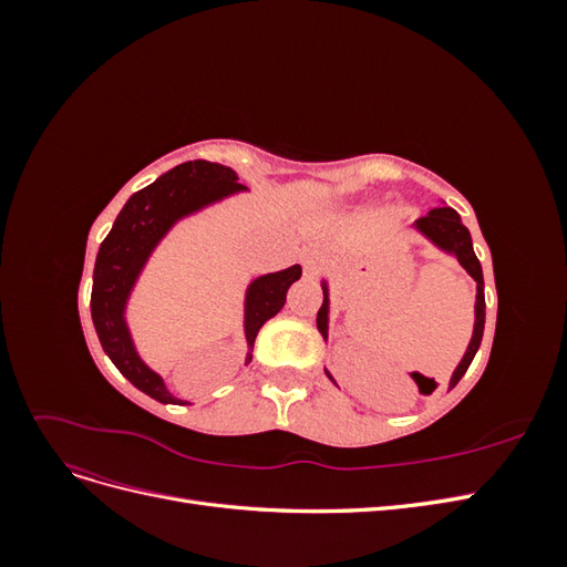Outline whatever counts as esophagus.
I'll list each match as a JSON object with an SVG mask.
<instances>
[{
    "mask_svg": "<svg viewBox=\"0 0 567 567\" xmlns=\"http://www.w3.org/2000/svg\"><path fill=\"white\" fill-rule=\"evenodd\" d=\"M321 257L319 255H307L305 257V277H310V279H315L317 274L321 271Z\"/></svg>",
    "mask_w": 567,
    "mask_h": 567,
    "instance_id": "esophagus-1",
    "label": "esophagus"
}]
</instances>
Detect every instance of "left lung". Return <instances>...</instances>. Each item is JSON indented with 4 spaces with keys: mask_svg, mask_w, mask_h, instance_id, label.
Returning <instances> with one entry per match:
<instances>
[{
    "mask_svg": "<svg viewBox=\"0 0 567 567\" xmlns=\"http://www.w3.org/2000/svg\"><path fill=\"white\" fill-rule=\"evenodd\" d=\"M416 234H421L425 241H431L437 250L447 252L450 257L466 269L473 281H475V321H473V336L466 352H463L458 367L454 369L452 379H450V390L463 379V373L468 371L473 357L480 348V340H483V331H485V279H483V267H480V260L475 257L473 250V238L471 231L463 225L461 217L456 210L447 208V205H442V208H433L425 217H419L414 225H411ZM321 290H323V305L321 310L317 312V329L323 336V340H329V315H331V293H329V281L321 279ZM326 375H329V381L333 385H338L333 381V375L329 369H323ZM411 379L416 381L419 390L431 394L435 390V381H427L423 379L421 373H411Z\"/></svg>",
    "mask_w": 567,
    "mask_h": 567,
    "instance_id": "1",
    "label": "left lung"
}]
</instances>
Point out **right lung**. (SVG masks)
I'll return each mask as SVG.
<instances>
[{
  "label": "right lung",
  "instance_id": "obj_1",
  "mask_svg": "<svg viewBox=\"0 0 567 567\" xmlns=\"http://www.w3.org/2000/svg\"><path fill=\"white\" fill-rule=\"evenodd\" d=\"M244 192H248V186L238 184V175L231 167L208 161L182 163L130 196L99 248L92 284V321L101 348L134 388L163 404L188 402L177 400L167 390L163 375L153 371L136 350L127 323L130 298L151 255L175 225ZM300 274L302 267L293 265L281 271L262 274L248 284L244 298L246 367L252 359L257 331L262 329L265 321L281 312L288 288L300 279Z\"/></svg>",
  "mask_w": 567,
  "mask_h": 567
}]
</instances>
